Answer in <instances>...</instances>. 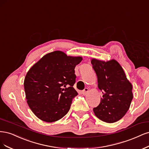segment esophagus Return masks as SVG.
Segmentation results:
<instances>
[{
    "label": "esophagus",
    "instance_id": "34e87169",
    "mask_svg": "<svg viewBox=\"0 0 149 149\" xmlns=\"http://www.w3.org/2000/svg\"><path fill=\"white\" fill-rule=\"evenodd\" d=\"M88 92V88H85L83 91H82V94L84 95H87V93Z\"/></svg>",
    "mask_w": 149,
    "mask_h": 149
}]
</instances>
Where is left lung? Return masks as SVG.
<instances>
[{
	"label": "left lung",
	"mask_w": 149,
	"mask_h": 149,
	"mask_svg": "<svg viewBox=\"0 0 149 149\" xmlns=\"http://www.w3.org/2000/svg\"><path fill=\"white\" fill-rule=\"evenodd\" d=\"M91 64L97 76L98 87L103 93L98 106L93 109V112L104 122H116L130 107L133 98L132 84L115 59L104 61L92 58Z\"/></svg>",
	"instance_id": "8db88e82"
}]
</instances>
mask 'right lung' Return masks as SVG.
Instances as JSON below:
<instances>
[{
  "label": "right lung",
  "instance_id": "right-lung-1",
  "mask_svg": "<svg viewBox=\"0 0 149 149\" xmlns=\"http://www.w3.org/2000/svg\"><path fill=\"white\" fill-rule=\"evenodd\" d=\"M82 59L81 56L55 51L41 57L28 71L24 89L28 106L37 118L52 123L68 113L72 100L78 95L73 88L74 69Z\"/></svg>",
  "mask_w": 149,
  "mask_h": 149
}]
</instances>
